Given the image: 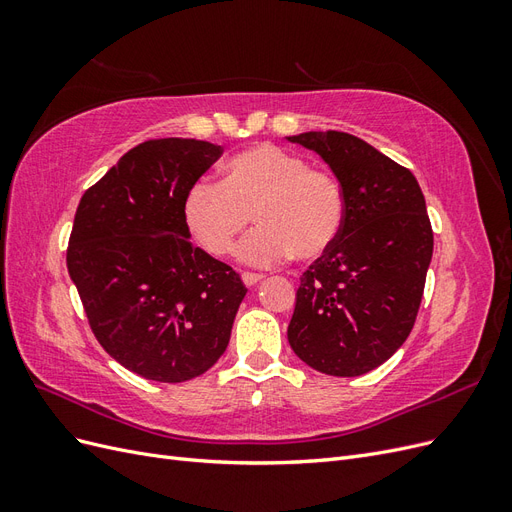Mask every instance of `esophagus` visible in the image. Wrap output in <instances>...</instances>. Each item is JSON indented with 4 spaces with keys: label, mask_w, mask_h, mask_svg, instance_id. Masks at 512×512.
I'll list each match as a JSON object with an SVG mask.
<instances>
[{
    "label": "esophagus",
    "mask_w": 512,
    "mask_h": 512,
    "mask_svg": "<svg viewBox=\"0 0 512 512\" xmlns=\"http://www.w3.org/2000/svg\"><path fill=\"white\" fill-rule=\"evenodd\" d=\"M241 280L245 286H256L258 282H262V275L260 273H243Z\"/></svg>",
    "instance_id": "34e87169"
}]
</instances>
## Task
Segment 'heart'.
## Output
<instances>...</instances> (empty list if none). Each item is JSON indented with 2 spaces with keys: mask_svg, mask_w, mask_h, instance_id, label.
<instances>
[{
  "mask_svg": "<svg viewBox=\"0 0 512 512\" xmlns=\"http://www.w3.org/2000/svg\"><path fill=\"white\" fill-rule=\"evenodd\" d=\"M344 215L339 183L275 145L237 153L224 164L220 183L200 179L183 200L194 239L218 258L235 252L254 218L258 228L239 247V258L252 267H273L292 254L299 260L322 256L342 232Z\"/></svg>",
  "mask_w": 512,
  "mask_h": 512,
  "instance_id": "1",
  "label": "heart"
}]
</instances>
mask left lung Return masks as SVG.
Segmentation results:
<instances>
[{
  "instance_id": "8db88e82",
  "label": "left lung",
  "mask_w": 512,
  "mask_h": 512,
  "mask_svg": "<svg viewBox=\"0 0 512 512\" xmlns=\"http://www.w3.org/2000/svg\"><path fill=\"white\" fill-rule=\"evenodd\" d=\"M329 164L344 192V228L301 277L288 324L294 354L316 371L352 378L406 342L433 254L425 196L408 168L346 132L288 136Z\"/></svg>"
}]
</instances>
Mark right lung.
Segmentation results:
<instances>
[{
	"label": "right lung",
	"instance_id": "1",
	"mask_svg": "<svg viewBox=\"0 0 512 512\" xmlns=\"http://www.w3.org/2000/svg\"><path fill=\"white\" fill-rule=\"evenodd\" d=\"M222 147L156 138L83 194L68 273L100 346L134 374L185 382L218 363L245 297L239 273L192 245L183 200Z\"/></svg>",
	"mask_w": 512,
	"mask_h": 512
}]
</instances>
